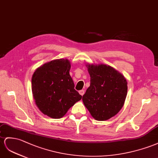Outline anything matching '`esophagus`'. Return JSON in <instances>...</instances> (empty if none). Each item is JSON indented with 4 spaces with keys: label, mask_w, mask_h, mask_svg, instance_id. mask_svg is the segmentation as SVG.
I'll use <instances>...</instances> for the list:
<instances>
[{
    "label": "esophagus",
    "mask_w": 158,
    "mask_h": 158,
    "mask_svg": "<svg viewBox=\"0 0 158 158\" xmlns=\"http://www.w3.org/2000/svg\"><path fill=\"white\" fill-rule=\"evenodd\" d=\"M79 94L81 95H84V94H85V91L84 90H80L79 91Z\"/></svg>",
    "instance_id": "esophagus-1"
}]
</instances>
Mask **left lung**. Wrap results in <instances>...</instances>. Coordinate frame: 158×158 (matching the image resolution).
<instances>
[{"instance_id":"obj_1","label":"left lung","mask_w":158,"mask_h":158,"mask_svg":"<svg viewBox=\"0 0 158 158\" xmlns=\"http://www.w3.org/2000/svg\"><path fill=\"white\" fill-rule=\"evenodd\" d=\"M90 86L83 96L85 106L93 118L106 121L115 116L123 107L127 93L124 76L111 66L87 64Z\"/></svg>"}]
</instances>
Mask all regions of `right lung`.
Masks as SVG:
<instances>
[{
	"label": "right lung",
	"mask_w": 158,
	"mask_h": 158,
	"mask_svg": "<svg viewBox=\"0 0 158 158\" xmlns=\"http://www.w3.org/2000/svg\"><path fill=\"white\" fill-rule=\"evenodd\" d=\"M68 59L52 60L37 68L32 77V92L43 114L59 119L82 98L74 87Z\"/></svg>",
	"instance_id": "obj_1"
}]
</instances>
